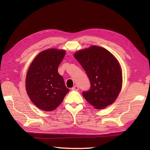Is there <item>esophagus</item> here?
<instances>
[{
    "instance_id": "34e87169",
    "label": "esophagus",
    "mask_w": 150,
    "mask_h": 150,
    "mask_svg": "<svg viewBox=\"0 0 150 150\" xmlns=\"http://www.w3.org/2000/svg\"><path fill=\"white\" fill-rule=\"evenodd\" d=\"M79 89V87L78 86H74L73 88H72V90H74V91H78Z\"/></svg>"
}]
</instances>
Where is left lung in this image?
Returning a JSON list of instances; mask_svg holds the SVG:
<instances>
[{
	"mask_svg": "<svg viewBox=\"0 0 150 150\" xmlns=\"http://www.w3.org/2000/svg\"><path fill=\"white\" fill-rule=\"evenodd\" d=\"M91 83L83 91L85 99L94 108L103 109L115 102L121 91L122 77L116 57L106 49L93 46L74 54Z\"/></svg>",
	"mask_w": 150,
	"mask_h": 150,
	"instance_id": "obj_1",
	"label": "left lung"
}]
</instances>
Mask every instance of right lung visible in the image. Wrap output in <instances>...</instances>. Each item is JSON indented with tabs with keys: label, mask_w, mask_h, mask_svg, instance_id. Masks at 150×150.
I'll use <instances>...</instances> for the list:
<instances>
[{
	"label": "right lung",
	"mask_w": 150,
	"mask_h": 150,
	"mask_svg": "<svg viewBox=\"0 0 150 150\" xmlns=\"http://www.w3.org/2000/svg\"><path fill=\"white\" fill-rule=\"evenodd\" d=\"M65 54L64 50H45L35 57L29 67L26 91L31 101L43 111L55 110L69 91L57 70Z\"/></svg>",
	"instance_id": "add662e5"
}]
</instances>
